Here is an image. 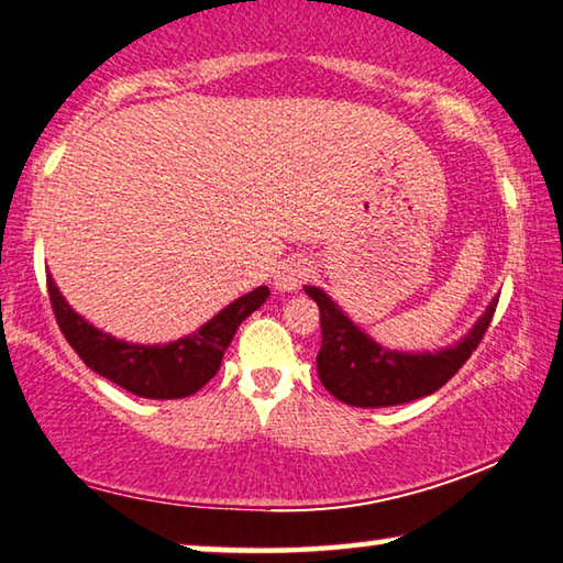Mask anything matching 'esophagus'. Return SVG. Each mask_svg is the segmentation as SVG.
<instances>
[{"mask_svg":"<svg viewBox=\"0 0 563 563\" xmlns=\"http://www.w3.org/2000/svg\"><path fill=\"white\" fill-rule=\"evenodd\" d=\"M310 275H313V265H310V261H306V257L298 255V257H288V261L275 271L273 283L280 292H292L298 290Z\"/></svg>","mask_w":563,"mask_h":563,"instance_id":"1","label":"esophagus"}]
</instances>
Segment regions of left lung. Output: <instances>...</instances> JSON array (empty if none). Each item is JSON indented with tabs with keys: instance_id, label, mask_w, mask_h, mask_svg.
<instances>
[{
	"instance_id": "obj_1",
	"label": "left lung",
	"mask_w": 563,
	"mask_h": 563,
	"mask_svg": "<svg viewBox=\"0 0 563 563\" xmlns=\"http://www.w3.org/2000/svg\"><path fill=\"white\" fill-rule=\"evenodd\" d=\"M306 292L320 310V383L338 400L358 408L400 406L435 394L456 376L461 365L484 341L498 302V298L490 300L471 333L453 347H443L439 353H398L365 335L316 285H306Z\"/></svg>"
}]
</instances>
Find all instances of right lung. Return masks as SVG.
Masks as SVG:
<instances>
[{"mask_svg": "<svg viewBox=\"0 0 563 563\" xmlns=\"http://www.w3.org/2000/svg\"><path fill=\"white\" fill-rule=\"evenodd\" d=\"M47 292L62 335L75 347V353L85 361L87 368L118 383L130 394L157 400L198 394L205 383L218 373L222 355H225L240 323L250 313H255L271 296V290L261 285L247 296L230 302L198 333L165 345H135L118 341V338L89 325L82 316H77L67 306L52 278H47Z\"/></svg>", "mask_w": 563, "mask_h": 563, "instance_id": "1", "label": "right lung"}]
</instances>
